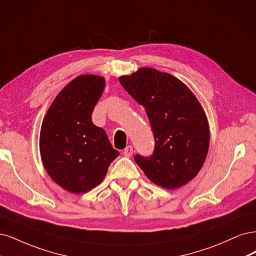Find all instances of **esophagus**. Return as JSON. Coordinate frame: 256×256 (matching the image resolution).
Wrapping results in <instances>:
<instances>
[{
	"mask_svg": "<svg viewBox=\"0 0 256 256\" xmlns=\"http://www.w3.org/2000/svg\"><path fill=\"white\" fill-rule=\"evenodd\" d=\"M133 146H128L124 150H123V155L126 156V158H132V155H133Z\"/></svg>",
	"mask_w": 256,
	"mask_h": 256,
	"instance_id": "esophagus-1",
	"label": "esophagus"
}]
</instances>
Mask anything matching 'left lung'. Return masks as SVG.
<instances>
[{
	"label": "left lung",
	"mask_w": 256,
	"mask_h": 256,
	"mask_svg": "<svg viewBox=\"0 0 256 256\" xmlns=\"http://www.w3.org/2000/svg\"><path fill=\"white\" fill-rule=\"evenodd\" d=\"M119 80L146 108L154 134L153 154H137L136 164L162 188L185 185L202 168L210 146L208 122L201 104L184 83L156 69L140 68Z\"/></svg>",
	"instance_id": "obj_1"
}]
</instances>
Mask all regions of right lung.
I'll use <instances>...</instances> for the list:
<instances>
[{
  "label": "right lung",
  "instance_id": "1",
  "mask_svg": "<svg viewBox=\"0 0 256 256\" xmlns=\"http://www.w3.org/2000/svg\"><path fill=\"white\" fill-rule=\"evenodd\" d=\"M105 87L98 76H80L57 94L40 130V155L48 174L64 190L84 194L104 180L119 152L92 114Z\"/></svg>",
  "mask_w": 256,
  "mask_h": 256
}]
</instances>
